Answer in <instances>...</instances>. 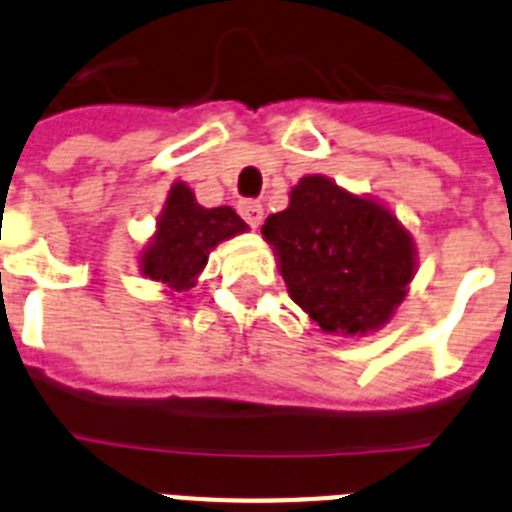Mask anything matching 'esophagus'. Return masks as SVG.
<instances>
[{
	"label": "esophagus",
	"instance_id": "1",
	"mask_svg": "<svg viewBox=\"0 0 512 512\" xmlns=\"http://www.w3.org/2000/svg\"><path fill=\"white\" fill-rule=\"evenodd\" d=\"M239 216H242L252 229H257V226L262 224V206L257 201H242L239 203Z\"/></svg>",
	"mask_w": 512,
	"mask_h": 512
}]
</instances>
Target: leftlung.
Segmentation results:
<instances>
[{
    "instance_id": "left-lung-1",
    "label": "left lung",
    "mask_w": 512,
    "mask_h": 512,
    "mask_svg": "<svg viewBox=\"0 0 512 512\" xmlns=\"http://www.w3.org/2000/svg\"><path fill=\"white\" fill-rule=\"evenodd\" d=\"M288 296L327 335L366 337L397 314L417 273L410 229L379 198L301 177L262 224Z\"/></svg>"
}]
</instances>
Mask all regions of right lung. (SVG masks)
Returning <instances> with one entry per match:
<instances>
[{
  "label": "right lung",
  "mask_w": 512,
  "mask_h": 512,
  "mask_svg": "<svg viewBox=\"0 0 512 512\" xmlns=\"http://www.w3.org/2000/svg\"><path fill=\"white\" fill-rule=\"evenodd\" d=\"M247 229L234 208H203L185 182H172L154 234L139 252V273L175 299L195 286L211 250Z\"/></svg>",
  "instance_id": "1"
}]
</instances>
